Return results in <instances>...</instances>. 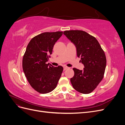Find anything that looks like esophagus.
Segmentation results:
<instances>
[{"label": "esophagus", "instance_id": "esophagus-1", "mask_svg": "<svg viewBox=\"0 0 125 125\" xmlns=\"http://www.w3.org/2000/svg\"><path fill=\"white\" fill-rule=\"evenodd\" d=\"M68 69V67H63V70H67V69Z\"/></svg>", "mask_w": 125, "mask_h": 125}]
</instances>
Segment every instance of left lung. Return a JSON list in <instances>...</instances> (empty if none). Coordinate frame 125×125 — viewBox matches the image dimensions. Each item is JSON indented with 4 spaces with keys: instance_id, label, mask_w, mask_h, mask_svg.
Here are the masks:
<instances>
[{
    "instance_id": "obj_1",
    "label": "left lung",
    "mask_w": 125,
    "mask_h": 125,
    "mask_svg": "<svg viewBox=\"0 0 125 125\" xmlns=\"http://www.w3.org/2000/svg\"><path fill=\"white\" fill-rule=\"evenodd\" d=\"M77 48V56L84 68L80 70L73 68L74 76L70 79L73 88L83 94H89L102 80L106 66L105 52L95 37L81 30L63 32Z\"/></svg>"
}]
</instances>
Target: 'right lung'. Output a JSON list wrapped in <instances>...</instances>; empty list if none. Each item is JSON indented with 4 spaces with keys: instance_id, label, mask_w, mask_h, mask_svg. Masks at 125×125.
I'll return each instance as SVG.
<instances>
[{
    "instance_id": "right-lung-1",
    "label": "right lung",
    "mask_w": 125,
    "mask_h": 125,
    "mask_svg": "<svg viewBox=\"0 0 125 125\" xmlns=\"http://www.w3.org/2000/svg\"><path fill=\"white\" fill-rule=\"evenodd\" d=\"M62 33L60 31L41 33L32 38L26 48L22 60L23 70L30 85L39 93L52 92L61 77L63 67H54L46 62Z\"/></svg>"
}]
</instances>
